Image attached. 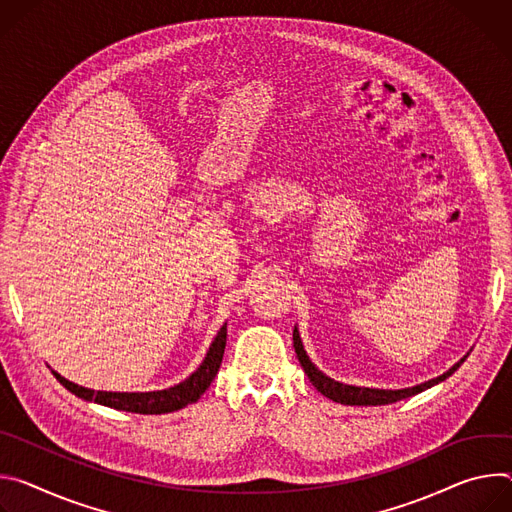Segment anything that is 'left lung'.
Wrapping results in <instances>:
<instances>
[{
	"label": "left lung",
	"mask_w": 512,
	"mask_h": 512,
	"mask_svg": "<svg viewBox=\"0 0 512 512\" xmlns=\"http://www.w3.org/2000/svg\"><path fill=\"white\" fill-rule=\"evenodd\" d=\"M293 344H295V352H297V358L307 374V378L311 380V384L323 394L327 396V399L335 401V403H342V405H390V403H396V401H403V399H409V396L413 394H419L439 382H443L447 376H451L453 372H456L460 368V364L468 358L464 356L458 364H453L447 372H443L441 376L437 378H431L423 384H417V386H411V388H399V390H384V388H366V386H352V384H344V382H337L329 376H325L307 356L305 348H303V342H301V335H299V329L295 327L293 329Z\"/></svg>",
	"instance_id": "obj_1"
}]
</instances>
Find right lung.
Here are the masks:
<instances>
[{
    "label": "right lung",
    "mask_w": 512,
    "mask_h": 512,
    "mask_svg": "<svg viewBox=\"0 0 512 512\" xmlns=\"http://www.w3.org/2000/svg\"><path fill=\"white\" fill-rule=\"evenodd\" d=\"M225 337H227V323L217 331L213 344L209 346V352L201 366L183 382L164 388V390H152V392H107V390H91L85 386H79L67 378H63L59 372L52 374L56 376L69 392L89 403H99L103 407H111L118 411L128 413H140V415H162V413H173L187 405H193L201 399V394L209 388L213 382L221 360L225 352Z\"/></svg>",
    "instance_id": "add662e5"
}]
</instances>
